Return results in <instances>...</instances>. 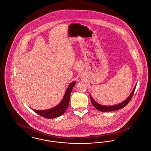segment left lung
I'll return each mask as SVG.
<instances>
[{"instance_id": "left-lung-1", "label": "left lung", "mask_w": 151, "mask_h": 151, "mask_svg": "<svg viewBox=\"0 0 151 151\" xmlns=\"http://www.w3.org/2000/svg\"><path fill=\"white\" fill-rule=\"evenodd\" d=\"M137 84V83L136 84L135 87H134V89L132 90V92L129 94V96L125 100L123 101L122 102H121L119 104H118L116 105H101V104L97 103L92 98V97L89 94L91 102H92V105H93L94 107L96 108V109L99 110V111H104V112L111 111H114V110H116L122 109V108H124L125 106H126L127 105V104L129 102V101L131 100V98H132V97L134 94V91L135 90Z\"/></svg>"}]
</instances>
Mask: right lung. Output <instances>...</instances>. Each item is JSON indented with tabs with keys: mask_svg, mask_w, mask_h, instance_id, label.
<instances>
[{
	"mask_svg": "<svg viewBox=\"0 0 151 151\" xmlns=\"http://www.w3.org/2000/svg\"><path fill=\"white\" fill-rule=\"evenodd\" d=\"M76 82L73 81L71 83L69 84L68 88H67L65 95L62 99V101L58 104L57 106L52 108H51L47 110H35L32 109L35 113L38 114V115H41L46 118L52 119L58 117L60 115H62L65 113V110L68 106L69 102H70V95L72 91V88L75 85Z\"/></svg>",
	"mask_w": 151,
	"mask_h": 151,
	"instance_id": "right-lung-1",
	"label": "right lung"
}]
</instances>
